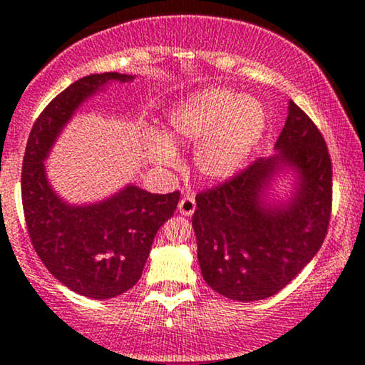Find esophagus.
Wrapping results in <instances>:
<instances>
[{"label":"esophagus","mask_w":365,"mask_h":365,"mask_svg":"<svg viewBox=\"0 0 365 365\" xmlns=\"http://www.w3.org/2000/svg\"><path fill=\"white\" fill-rule=\"evenodd\" d=\"M178 211L182 212L183 216H192L195 211V199L192 195L183 197L182 200L178 202Z\"/></svg>","instance_id":"34e87169"}]
</instances>
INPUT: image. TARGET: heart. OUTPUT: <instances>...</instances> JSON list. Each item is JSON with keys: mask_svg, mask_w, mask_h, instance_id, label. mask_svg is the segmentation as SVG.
Segmentation results:
<instances>
[{"mask_svg": "<svg viewBox=\"0 0 365 365\" xmlns=\"http://www.w3.org/2000/svg\"><path fill=\"white\" fill-rule=\"evenodd\" d=\"M267 115L261 101L242 98L226 87H207L183 98L168 113L166 139L154 135L148 156L158 165L177 161L170 142L197 144L195 168L209 180H225L250 156L266 130Z\"/></svg>", "mask_w": 365, "mask_h": 365, "instance_id": "1", "label": "heart"}]
</instances>
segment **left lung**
<instances>
[{
	"mask_svg": "<svg viewBox=\"0 0 365 365\" xmlns=\"http://www.w3.org/2000/svg\"><path fill=\"white\" fill-rule=\"evenodd\" d=\"M278 153L197 194L192 226L204 279L226 299L254 302L278 293L312 261L328 233L333 166L319 128L290 101ZM288 165L299 175L284 207H267L265 188Z\"/></svg>",
	"mask_w": 365,
	"mask_h": 365,
	"instance_id": "8db88e82",
	"label": "left lung"
}]
</instances>
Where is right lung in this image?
<instances>
[{"mask_svg": "<svg viewBox=\"0 0 365 365\" xmlns=\"http://www.w3.org/2000/svg\"><path fill=\"white\" fill-rule=\"evenodd\" d=\"M132 75L106 72L78 78L37 116L22 165V204L29 237L58 282L96 300L113 299L142 276L158 230L173 216L180 192L149 194L135 185L89 206H70L53 192L44 170L54 140L81 104L108 82Z\"/></svg>", "mask_w": 365, "mask_h": 365, "instance_id": "add662e5", "label": "right lung"}]
</instances>
